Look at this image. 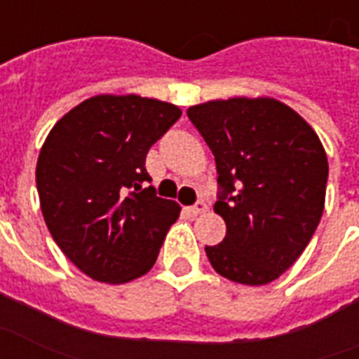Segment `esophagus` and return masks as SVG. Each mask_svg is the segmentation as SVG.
Returning a JSON list of instances; mask_svg holds the SVG:
<instances>
[{
  "instance_id": "34e87169",
  "label": "esophagus",
  "mask_w": 359,
  "mask_h": 359,
  "mask_svg": "<svg viewBox=\"0 0 359 359\" xmlns=\"http://www.w3.org/2000/svg\"><path fill=\"white\" fill-rule=\"evenodd\" d=\"M208 210V205L206 203H203V201H198L197 205H193L189 208V212L193 214V216H198V214H205V212Z\"/></svg>"
}]
</instances>
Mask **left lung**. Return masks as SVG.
<instances>
[{
  "label": "left lung",
  "instance_id": "obj_1",
  "mask_svg": "<svg viewBox=\"0 0 359 359\" xmlns=\"http://www.w3.org/2000/svg\"><path fill=\"white\" fill-rule=\"evenodd\" d=\"M187 116L218 170L214 212L226 237L205 248L212 268L235 283H271L304 252L323 214L329 164L318 133L271 97L216 99Z\"/></svg>",
  "mask_w": 359,
  "mask_h": 359
}]
</instances>
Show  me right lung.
<instances>
[{
    "instance_id": "obj_1",
    "label": "right lung",
    "mask_w": 359,
    "mask_h": 359,
    "mask_svg": "<svg viewBox=\"0 0 359 359\" xmlns=\"http://www.w3.org/2000/svg\"><path fill=\"white\" fill-rule=\"evenodd\" d=\"M182 116L140 95H95L76 104L41 145L36 185L47 229L86 276L120 285L145 276L180 205L154 195L145 158Z\"/></svg>"
}]
</instances>
